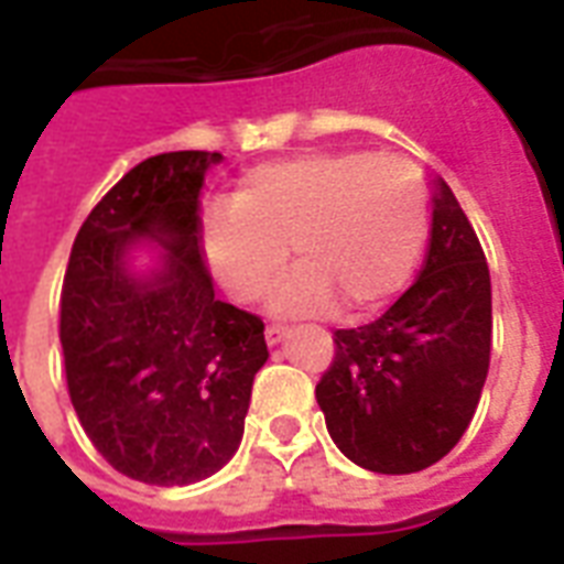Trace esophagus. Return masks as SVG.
Listing matches in <instances>:
<instances>
[{"label":"esophagus","mask_w":564,"mask_h":564,"mask_svg":"<svg viewBox=\"0 0 564 564\" xmlns=\"http://www.w3.org/2000/svg\"><path fill=\"white\" fill-rule=\"evenodd\" d=\"M286 326H274V323H271V326H265V344H269V347H278V344L283 341V338H286Z\"/></svg>","instance_id":"obj_1"}]
</instances>
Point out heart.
Instances as JSON below:
<instances>
[{"mask_svg":"<svg viewBox=\"0 0 564 564\" xmlns=\"http://www.w3.org/2000/svg\"><path fill=\"white\" fill-rule=\"evenodd\" d=\"M429 232L414 162L366 150H314L245 174L232 208L210 210L202 247L235 302L265 293L290 247L299 262L269 295L274 314H368L402 290Z\"/></svg>","mask_w":564,"mask_h":564,"instance_id":"b5f03b06","label":"heart"}]
</instances>
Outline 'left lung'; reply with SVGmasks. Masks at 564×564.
<instances>
[{
	"label": "left lung",
	"mask_w": 564,
	"mask_h": 564,
	"mask_svg": "<svg viewBox=\"0 0 564 564\" xmlns=\"http://www.w3.org/2000/svg\"><path fill=\"white\" fill-rule=\"evenodd\" d=\"M492 350L484 247L444 177L432 181V238L416 283L368 326L335 332L317 383L344 456L378 474L423 471L471 423Z\"/></svg>",
	"instance_id": "8db88e82"
}]
</instances>
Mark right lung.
I'll list each match as a JSON object with an SVG mask.
<instances>
[{
    "label": "right lung",
    "instance_id": "obj_1",
    "mask_svg": "<svg viewBox=\"0 0 564 564\" xmlns=\"http://www.w3.org/2000/svg\"><path fill=\"white\" fill-rule=\"evenodd\" d=\"M208 150L139 162L90 210L68 257L59 341L93 447L132 480L186 486L220 471L245 435L262 319L214 299L198 253ZM144 246L158 250L138 265Z\"/></svg>",
    "mask_w": 564,
    "mask_h": 564
}]
</instances>
